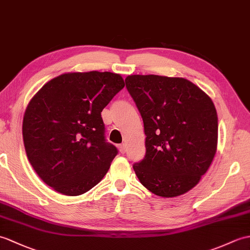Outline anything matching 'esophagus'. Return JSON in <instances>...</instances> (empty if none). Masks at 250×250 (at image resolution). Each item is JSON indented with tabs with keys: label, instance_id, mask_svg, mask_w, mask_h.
<instances>
[{
	"label": "esophagus",
	"instance_id": "1",
	"mask_svg": "<svg viewBox=\"0 0 250 250\" xmlns=\"http://www.w3.org/2000/svg\"><path fill=\"white\" fill-rule=\"evenodd\" d=\"M118 149H119V151L121 152V153H125V144H121V145H119V146H118Z\"/></svg>",
	"mask_w": 250,
	"mask_h": 250
}]
</instances>
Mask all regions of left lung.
I'll return each mask as SVG.
<instances>
[{"label":"left lung","mask_w":250,"mask_h":250,"mask_svg":"<svg viewBox=\"0 0 250 250\" xmlns=\"http://www.w3.org/2000/svg\"><path fill=\"white\" fill-rule=\"evenodd\" d=\"M125 87L146 135V154L133 165L137 178L158 196L185 194L216 153L218 123L211 98L183 78L129 75Z\"/></svg>","instance_id":"obj_1"}]
</instances>
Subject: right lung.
I'll list each match as a JSON object with an SVG mask.
<instances>
[{
    "label": "right lung",
    "mask_w": 250,
    "mask_h": 250,
    "mask_svg": "<svg viewBox=\"0 0 250 250\" xmlns=\"http://www.w3.org/2000/svg\"><path fill=\"white\" fill-rule=\"evenodd\" d=\"M125 87L112 72L54 78L28 103L22 135L27 159L56 191L79 196L101 181L118 153L107 143L102 109Z\"/></svg>",
    "instance_id": "add662e5"
}]
</instances>
